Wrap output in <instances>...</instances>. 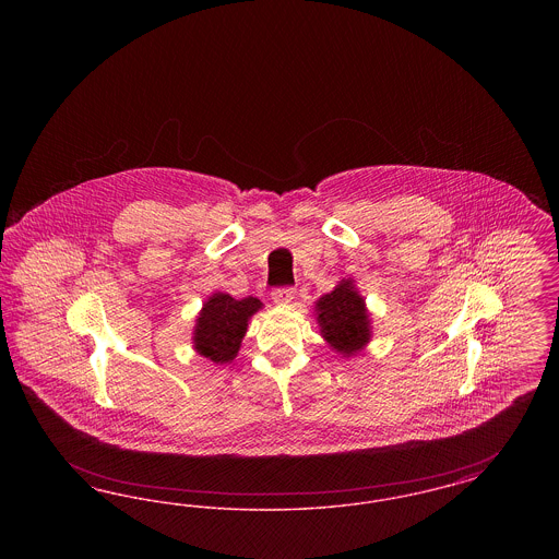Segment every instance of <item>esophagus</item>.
I'll list each match as a JSON object with an SVG mask.
<instances>
[{
  "mask_svg": "<svg viewBox=\"0 0 559 559\" xmlns=\"http://www.w3.org/2000/svg\"><path fill=\"white\" fill-rule=\"evenodd\" d=\"M272 299H274V304H292L293 299H295V289L293 287H278V289H274L272 292Z\"/></svg>",
  "mask_w": 559,
  "mask_h": 559,
  "instance_id": "obj_1",
  "label": "esophagus"
}]
</instances>
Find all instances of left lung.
Segmentation results:
<instances>
[{
  "label": "left lung",
  "mask_w": 559,
  "mask_h": 559,
  "mask_svg": "<svg viewBox=\"0 0 559 559\" xmlns=\"http://www.w3.org/2000/svg\"><path fill=\"white\" fill-rule=\"evenodd\" d=\"M317 314L324 340L344 356L362 349L371 337L365 299L352 287V281H344L335 292L320 297Z\"/></svg>",
  "instance_id": "obj_1"
}]
</instances>
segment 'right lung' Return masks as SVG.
<instances>
[{"label": "right lung", "instance_id": "add662e5", "mask_svg": "<svg viewBox=\"0 0 559 559\" xmlns=\"http://www.w3.org/2000/svg\"><path fill=\"white\" fill-rule=\"evenodd\" d=\"M260 308L262 301L255 297L235 299L228 293H213L210 301H205L194 326L197 352L215 365L230 362L239 352L247 331V320Z\"/></svg>", "mask_w": 559, "mask_h": 559}]
</instances>
